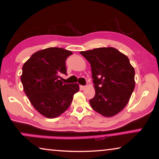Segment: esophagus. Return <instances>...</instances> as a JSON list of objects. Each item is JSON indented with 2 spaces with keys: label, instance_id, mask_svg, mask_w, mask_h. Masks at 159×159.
Here are the masks:
<instances>
[{
  "label": "esophagus",
  "instance_id": "34e87169",
  "mask_svg": "<svg viewBox=\"0 0 159 159\" xmlns=\"http://www.w3.org/2000/svg\"><path fill=\"white\" fill-rule=\"evenodd\" d=\"M80 88H81V89L84 90V89H85L86 88H87V85H81V86H80Z\"/></svg>",
  "mask_w": 159,
  "mask_h": 159
}]
</instances>
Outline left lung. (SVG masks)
Here are the masks:
<instances>
[{"instance_id":"8db88e82","label":"left lung","mask_w":159,"mask_h":159,"mask_svg":"<svg viewBox=\"0 0 159 159\" xmlns=\"http://www.w3.org/2000/svg\"><path fill=\"white\" fill-rule=\"evenodd\" d=\"M80 53L89 61L95 95L91 107L106 117L117 114L128 104L133 93L134 69L129 59L114 48H99Z\"/></svg>"}]
</instances>
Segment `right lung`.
I'll use <instances>...</instances> for the list:
<instances>
[{
	"label": "right lung",
	"instance_id": "add662e5",
	"mask_svg": "<svg viewBox=\"0 0 159 159\" xmlns=\"http://www.w3.org/2000/svg\"><path fill=\"white\" fill-rule=\"evenodd\" d=\"M72 54L61 48H48L35 52L24 64L21 76L24 90L34 108L45 117L63 114L79 90L77 83L60 80L61 74H66V60Z\"/></svg>",
	"mask_w": 159,
	"mask_h": 159
}]
</instances>
